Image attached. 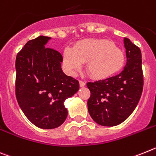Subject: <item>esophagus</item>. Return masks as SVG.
Instances as JSON below:
<instances>
[{
    "mask_svg": "<svg viewBox=\"0 0 156 156\" xmlns=\"http://www.w3.org/2000/svg\"><path fill=\"white\" fill-rule=\"evenodd\" d=\"M79 85H80V86H81V87H83V86H86V82H84V81H82V80H80Z\"/></svg>",
    "mask_w": 156,
    "mask_h": 156,
    "instance_id": "esophagus-1",
    "label": "esophagus"
}]
</instances>
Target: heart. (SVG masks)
Returning a JSON list of instances; mask_svg holds the SVG:
<instances>
[{"mask_svg":"<svg viewBox=\"0 0 156 156\" xmlns=\"http://www.w3.org/2000/svg\"><path fill=\"white\" fill-rule=\"evenodd\" d=\"M65 64L71 72L81 68L86 63V70L93 78L104 79L113 76L122 68L125 57L121 50L112 41L101 38L85 39L74 49L65 48Z\"/></svg>","mask_w":156,"mask_h":156,"instance_id":"b5f03b06","label":"heart"}]
</instances>
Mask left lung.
Returning <instances> with one entry per match:
<instances>
[{
  "instance_id": "1",
  "label": "left lung",
  "mask_w": 156,
  "mask_h": 156,
  "mask_svg": "<svg viewBox=\"0 0 156 156\" xmlns=\"http://www.w3.org/2000/svg\"><path fill=\"white\" fill-rule=\"evenodd\" d=\"M127 63L115 76L88 82L90 97L88 111L99 125L115 126L124 122L134 111L143 91L141 52L139 47L124 37Z\"/></svg>"
}]
</instances>
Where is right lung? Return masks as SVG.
Wrapping results in <instances>:
<instances>
[{
  "mask_svg": "<svg viewBox=\"0 0 156 156\" xmlns=\"http://www.w3.org/2000/svg\"><path fill=\"white\" fill-rule=\"evenodd\" d=\"M49 37L30 40L16 55V97L26 117L36 126L54 129L67 119L64 102L78 92L79 82L61 68L63 56L46 48Z\"/></svg>",
  "mask_w": 156,
  "mask_h": 156,
  "instance_id": "1",
  "label": "right lung"
}]
</instances>
